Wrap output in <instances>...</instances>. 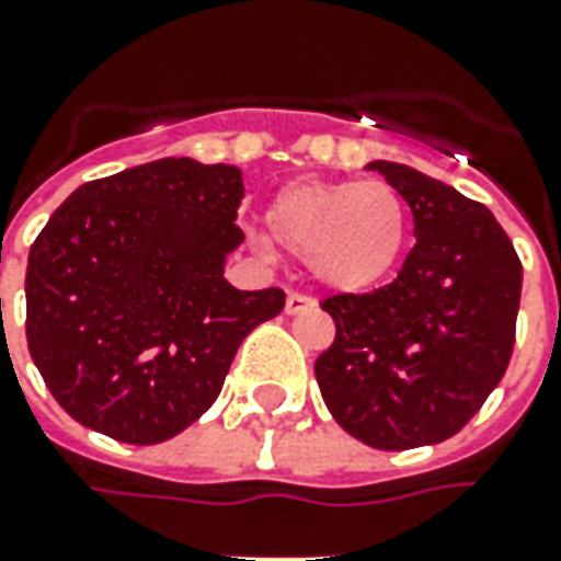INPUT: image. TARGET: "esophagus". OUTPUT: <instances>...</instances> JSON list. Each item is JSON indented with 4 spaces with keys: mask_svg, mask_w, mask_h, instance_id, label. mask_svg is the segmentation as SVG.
I'll return each instance as SVG.
<instances>
[{
    "mask_svg": "<svg viewBox=\"0 0 561 561\" xmlns=\"http://www.w3.org/2000/svg\"><path fill=\"white\" fill-rule=\"evenodd\" d=\"M316 307H319V304H316V297H309V294L291 291V294H288V300H285V312H288V316L312 312V309H316Z\"/></svg>",
    "mask_w": 561,
    "mask_h": 561,
    "instance_id": "esophagus-1",
    "label": "esophagus"
}]
</instances>
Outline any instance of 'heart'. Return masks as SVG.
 Returning a JSON list of instances; mask_svg holds the SVG:
<instances>
[{
    "label": "heart",
    "mask_w": 561,
    "mask_h": 561,
    "mask_svg": "<svg viewBox=\"0 0 561 561\" xmlns=\"http://www.w3.org/2000/svg\"><path fill=\"white\" fill-rule=\"evenodd\" d=\"M267 230L334 291H370L401 264L410 209L389 182L297 179L267 203Z\"/></svg>",
    "instance_id": "obj_1"
}]
</instances>
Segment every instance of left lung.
<instances>
[{
	"instance_id": "obj_1",
	"label": "left lung",
	"mask_w": 561,
	"mask_h": 561,
	"mask_svg": "<svg viewBox=\"0 0 561 561\" xmlns=\"http://www.w3.org/2000/svg\"><path fill=\"white\" fill-rule=\"evenodd\" d=\"M413 213L398 279L334 294L336 336L316 362L321 398L374 449L440 444L468 425L511 364L523 264L483 203L425 172L374 160Z\"/></svg>"
}]
</instances>
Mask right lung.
Masks as SVG:
<instances>
[{
    "mask_svg": "<svg viewBox=\"0 0 561 561\" xmlns=\"http://www.w3.org/2000/svg\"><path fill=\"white\" fill-rule=\"evenodd\" d=\"M240 199L237 167L163 158L81 185L35 237L26 343L84 428L170 440L213 407L242 340L279 316L282 288L225 279Z\"/></svg>",
    "mask_w": 561,
    "mask_h": 561,
    "instance_id": "right-lung-1",
    "label": "right lung"
}]
</instances>
